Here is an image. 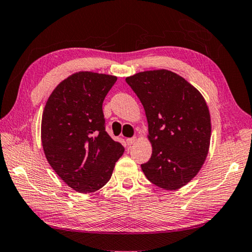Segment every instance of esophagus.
Returning <instances> with one entry per match:
<instances>
[{
  "instance_id": "1",
  "label": "esophagus",
  "mask_w": 252,
  "mask_h": 252,
  "mask_svg": "<svg viewBox=\"0 0 252 252\" xmlns=\"http://www.w3.org/2000/svg\"><path fill=\"white\" fill-rule=\"evenodd\" d=\"M135 141H136V137H131V138L126 139V144L127 146H131L132 144H135Z\"/></svg>"
}]
</instances>
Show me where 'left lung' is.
I'll use <instances>...</instances> for the list:
<instances>
[{
	"mask_svg": "<svg viewBox=\"0 0 252 252\" xmlns=\"http://www.w3.org/2000/svg\"><path fill=\"white\" fill-rule=\"evenodd\" d=\"M126 82L138 96L148 121L153 155L141 169L164 189H177L195 177L206 159L211 117L202 94L168 70L136 73Z\"/></svg>",
	"mask_w": 252,
	"mask_h": 252,
	"instance_id": "8db88e82",
	"label": "left lung"
}]
</instances>
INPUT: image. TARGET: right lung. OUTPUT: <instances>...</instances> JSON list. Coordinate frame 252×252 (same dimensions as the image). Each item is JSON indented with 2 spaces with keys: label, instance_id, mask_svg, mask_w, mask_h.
Instances as JSON below:
<instances>
[{
  "label": "right lung",
  "instance_id": "right-lung-1",
  "mask_svg": "<svg viewBox=\"0 0 252 252\" xmlns=\"http://www.w3.org/2000/svg\"><path fill=\"white\" fill-rule=\"evenodd\" d=\"M117 78L78 72L51 93L41 120V142L47 160L70 188L95 192L111 179L124 154L121 142L105 130L103 101Z\"/></svg>",
  "mask_w": 252,
  "mask_h": 252
}]
</instances>
